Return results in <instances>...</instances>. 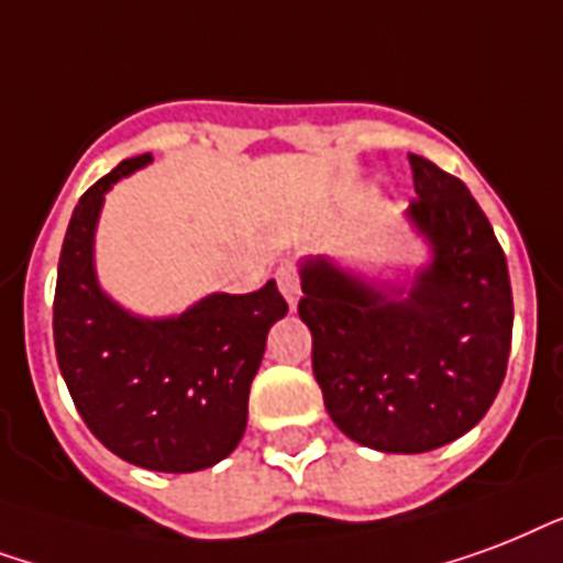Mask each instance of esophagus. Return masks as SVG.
I'll return each instance as SVG.
<instances>
[{
    "mask_svg": "<svg viewBox=\"0 0 563 563\" xmlns=\"http://www.w3.org/2000/svg\"><path fill=\"white\" fill-rule=\"evenodd\" d=\"M276 278H278V290L285 294L287 305H290V308H296V302H299V294H302V290H299V273H296V267L285 264V267L276 273Z\"/></svg>",
    "mask_w": 563,
    "mask_h": 563,
    "instance_id": "1",
    "label": "esophagus"
}]
</instances>
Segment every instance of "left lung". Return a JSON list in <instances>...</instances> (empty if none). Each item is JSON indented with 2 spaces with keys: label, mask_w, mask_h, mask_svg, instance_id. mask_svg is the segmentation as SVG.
<instances>
[{
  "label": "left lung",
  "mask_w": 563,
  "mask_h": 563,
  "mask_svg": "<svg viewBox=\"0 0 563 563\" xmlns=\"http://www.w3.org/2000/svg\"><path fill=\"white\" fill-rule=\"evenodd\" d=\"M405 211L429 246L413 276L382 282L317 255L299 264V317L334 426L361 446L417 455L467 434L503 387L514 299L505 252L461 178L408 155Z\"/></svg>",
  "instance_id": "obj_1"
}]
</instances>
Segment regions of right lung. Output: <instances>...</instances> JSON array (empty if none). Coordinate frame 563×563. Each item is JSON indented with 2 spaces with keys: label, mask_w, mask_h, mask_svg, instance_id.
<instances>
[{
  "label": "right lung",
  "mask_w": 563,
  "mask_h": 563,
  "mask_svg": "<svg viewBox=\"0 0 563 563\" xmlns=\"http://www.w3.org/2000/svg\"><path fill=\"white\" fill-rule=\"evenodd\" d=\"M146 164L150 152L117 164L69 217L52 305L55 355L102 446L134 467L196 473L241 443L267 331L287 302L269 278L255 294H211L152 320L104 294L93 264L104 194Z\"/></svg>",
  "instance_id": "right-lung-1"
}]
</instances>
